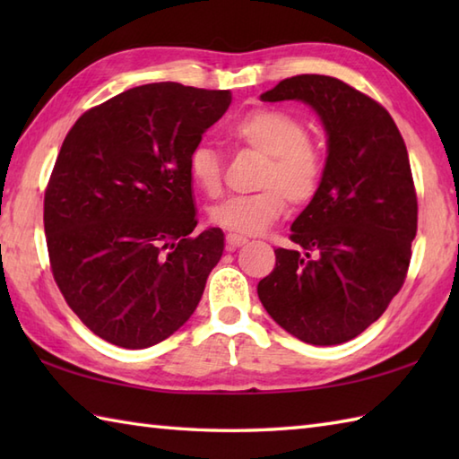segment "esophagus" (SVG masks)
<instances>
[{
	"instance_id": "esophagus-1",
	"label": "esophagus",
	"mask_w": 459,
	"mask_h": 459,
	"mask_svg": "<svg viewBox=\"0 0 459 459\" xmlns=\"http://www.w3.org/2000/svg\"><path fill=\"white\" fill-rule=\"evenodd\" d=\"M247 242H248V238L242 237V235H237V232H229V235H227V245H229V248L245 247Z\"/></svg>"
}]
</instances>
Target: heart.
<instances>
[{
    "instance_id": "heart-1",
    "label": "heart",
    "mask_w": 459,
    "mask_h": 459,
    "mask_svg": "<svg viewBox=\"0 0 459 459\" xmlns=\"http://www.w3.org/2000/svg\"><path fill=\"white\" fill-rule=\"evenodd\" d=\"M232 142L268 155L256 193L237 195L214 204L209 221L237 235H258L286 212L288 199L307 203L324 178V155L307 140L306 126L294 114L276 108L252 110L230 126ZM189 178L207 197H217L222 187L221 158L207 143L195 145L187 160Z\"/></svg>"
}]
</instances>
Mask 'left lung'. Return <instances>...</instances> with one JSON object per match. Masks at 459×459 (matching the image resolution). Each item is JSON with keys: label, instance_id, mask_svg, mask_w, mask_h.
Segmentation results:
<instances>
[{"label": "left lung", "instance_id": "obj_1", "mask_svg": "<svg viewBox=\"0 0 459 459\" xmlns=\"http://www.w3.org/2000/svg\"><path fill=\"white\" fill-rule=\"evenodd\" d=\"M260 100L307 104L324 124L327 158L317 193L291 222L304 252L276 248L258 298L304 343H345L385 314L411 264L418 203L404 140L383 106L333 76H291Z\"/></svg>", "mask_w": 459, "mask_h": 459}]
</instances>
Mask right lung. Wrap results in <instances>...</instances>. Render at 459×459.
Wrapping results in <instances>:
<instances>
[{"mask_svg":"<svg viewBox=\"0 0 459 459\" xmlns=\"http://www.w3.org/2000/svg\"><path fill=\"white\" fill-rule=\"evenodd\" d=\"M230 100V91L143 84L66 134L45 193L48 258L66 304L112 345L160 343L199 306L224 235H191L187 160Z\"/></svg>","mask_w":459,"mask_h":459,"instance_id":"obj_1","label":"right lung"}]
</instances>
